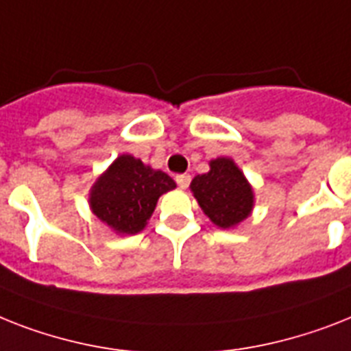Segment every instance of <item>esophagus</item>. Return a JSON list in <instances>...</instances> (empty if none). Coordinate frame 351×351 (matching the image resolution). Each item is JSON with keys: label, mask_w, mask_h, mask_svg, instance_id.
Wrapping results in <instances>:
<instances>
[{"label": "esophagus", "mask_w": 351, "mask_h": 351, "mask_svg": "<svg viewBox=\"0 0 351 351\" xmlns=\"http://www.w3.org/2000/svg\"><path fill=\"white\" fill-rule=\"evenodd\" d=\"M175 180L180 189H185V187L191 184V175H187V173H184V175H176Z\"/></svg>", "instance_id": "34e87169"}]
</instances>
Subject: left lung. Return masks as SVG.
Masks as SVG:
<instances>
[{
    "instance_id": "left-lung-1",
    "label": "left lung",
    "mask_w": 351,
    "mask_h": 351,
    "mask_svg": "<svg viewBox=\"0 0 351 351\" xmlns=\"http://www.w3.org/2000/svg\"><path fill=\"white\" fill-rule=\"evenodd\" d=\"M209 166V173L193 178L191 191L213 223L221 229L236 227L252 213V187L232 158L220 156Z\"/></svg>"
}]
</instances>
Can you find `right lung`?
<instances>
[{"instance_id": "1", "label": "right lung", "mask_w": 351, "mask_h": 351, "mask_svg": "<svg viewBox=\"0 0 351 351\" xmlns=\"http://www.w3.org/2000/svg\"><path fill=\"white\" fill-rule=\"evenodd\" d=\"M175 187V180L164 171L121 155L93 184L90 207L117 234H136L146 227L158 198Z\"/></svg>"}]
</instances>
